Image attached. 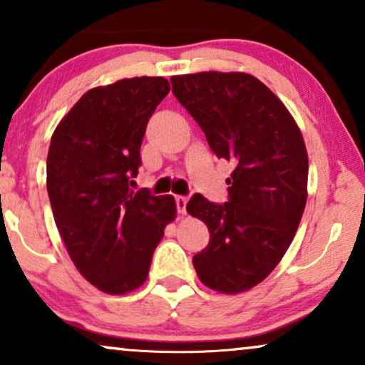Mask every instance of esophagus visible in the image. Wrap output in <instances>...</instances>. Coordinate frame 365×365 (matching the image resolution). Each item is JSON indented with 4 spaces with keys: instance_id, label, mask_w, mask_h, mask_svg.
<instances>
[{
    "instance_id": "obj_1",
    "label": "esophagus",
    "mask_w": 365,
    "mask_h": 365,
    "mask_svg": "<svg viewBox=\"0 0 365 365\" xmlns=\"http://www.w3.org/2000/svg\"><path fill=\"white\" fill-rule=\"evenodd\" d=\"M175 200H177V209H178L180 215H185V212H187L188 197H185V195H177V197H175Z\"/></svg>"
}]
</instances>
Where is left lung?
Masks as SVG:
<instances>
[{
    "label": "left lung",
    "mask_w": 365,
    "mask_h": 365,
    "mask_svg": "<svg viewBox=\"0 0 365 365\" xmlns=\"http://www.w3.org/2000/svg\"><path fill=\"white\" fill-rule=\"evenodd\" d=\"M217 158L235 163L228 202L195 194L187 212L207 225L209 245L192 262L220 293L254 288L290 247L307 202L309 158L290 111L273 91L244 72H200L170 78Z\"/></svg>",
    "instance_id": "8db88e82"
}]
</instances>
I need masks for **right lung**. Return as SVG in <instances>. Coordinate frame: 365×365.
<instances>
[{
    "label": "right lung",
    "mask_w": 365,
    "mask_h": 365,
    "mask_svg": "<svg viewBox=\"0 0 365 365\" xmlns=\"http://www.w3.org/2000/svg\"><path fill=\"white\" fill-rule=\"evenodd\" d=\"M168 92L163 77L94 87L58 123L49 144L54 223L78 273L110 295L148 279L154 249L177 217L171 195L130 188L148 121Z\"/></svg>",
    "instance_id": "1"
}]
</instances>
